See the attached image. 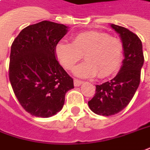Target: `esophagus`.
<instances>
[{
  "instance_id": "esophagus-1",
  "label": "esophagus",
  "mask_w": 150,
  "mask_h": 150,
  "mask_svg": "<svg viewBox=\"0 0 150 150\" xmlns=\"http://www.w3.org/2000/svg\"><path fill=\"white\" fill-rule=\"evenodd\" d=\"M74 86H80L83 83V81H80V80H77V79H74Z\"/></svg>"
}]
</instances>
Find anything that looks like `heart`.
<instances>
[{
    "instance_id": "b5f03b06",
    "label": "heart",
    "mask_w": 150,
    "mask_h": 150,
    "mask_svg": "<svg viewBox=\"0 0 150 150\" xmlns=\"http://www.w3.org/2000/svg\"><path fill=\"white\" fill-rule=\"evenodd\" d=\"M55 55L63 67L73 69L84 56L85 63L74 69V74L81 78L99 74L105 77L115 73L122 59L123 45L118 38L101 32H84L76 35L71 43L60 42L55 45Z\"/></svg>"
}]
</instances>
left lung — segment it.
Masks as SVG:
<instances>
[{
    "mask_svg": "<svg viewBox=\"0 0 150 150\" xmlns=\"http://www.w3.org/2000/svg\"><path fill=\"white\" fill-rule=\"evenodd\" d=\"M119 34L123 45L124 59L116 77L96 85L95 96L89 108L98 115L111 116L126 108L140 85V71L144 64L142 42L136 34L121 26L110 24Z\"/></svg>",
    "mask_w": 150,
    "mask_h": 150,
    "instance_id": "left-lung-1",
    "label": "left lung"
}]
</instances>
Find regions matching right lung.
I'll list each match as a JSON object with an SVG mask.
<instances>
[{
    "mask_svg": "<svg viewBox=\"0 0 150 150\" xmlns=\"http://www.w3.org/2000/svg\"><path fill=\"white\" fill-rule=\"evenodd\" d=\"M69 27L42 21L22 30L11 45L9 77L18 102L28 112L49 117L63 108L73 80L57 60L54 49Z\"/></svg>",
    "mask_w": 150,
    "mask_h": 150,
    "instance_id": "obj_1",
    "label": "right lung"
}]
</instances>
